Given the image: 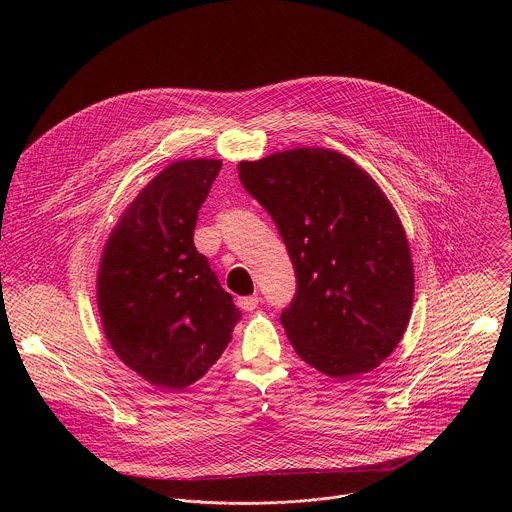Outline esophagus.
I'll return each instance as SVG.
<instances>
[{"label": "esophagus", "instance_id": "34e87169", "mask_svg": "<svg viewBox=\"0 0 512 512\" xmlns=\"http://www.w3.org/2000/svg\"><path fill=\"white\" fill-rule=\"evenodd\" d=\"M260 297L258 295H246V297H238V307L244 311H254L258 307Z\"/></svg>", "mask_w": 512, "mask_h": 512}]
</instances>
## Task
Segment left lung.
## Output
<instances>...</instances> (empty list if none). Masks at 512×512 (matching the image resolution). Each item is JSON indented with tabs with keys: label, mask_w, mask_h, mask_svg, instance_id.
Listing matches in <instances>:
<instances>
[{
	"label": "left lung",
	"mask_w": 512,
	"mask_h": 512,
	"mask_svg": "<svg viewBox=\"0 0 512 512\" xmlns=\"http://www.w3.org/2000/svg\"><path fill=\"white\" fill-rule=\"evenodd\" d=\"M238 177L292 258L297 290L280 321L295 353L333 378L376 368L400 343L414 301L406 232L380 187L321 147L240 161Z\"/></svg>",
	"instance_id": "1"
}]
</instances>
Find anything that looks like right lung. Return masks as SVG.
Listing matches in <instances>:
<instances>
[{
	"label": "right lung",
	"instance_id": "1",
	"mask_svg": "<svg viewBox=\"0 0 512 512\" xmlns=\"http://www.w3.org/2000/svg\"><path fill=\"white\" fill-rule=\"evenodd\" d=\"M219 159L165 167L112 230L98 311L118 359L159 390H183L219 361L240 321L193 232Z\"/></svg>",
	"mask_w": 512,
	"mask_h": 512
}]
</instances>
